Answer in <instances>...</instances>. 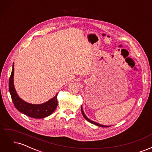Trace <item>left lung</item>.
<instances>
[{
  "label": "left lung",
  "mask_w": 152,
  "mask_h": 152,
  "mask_svg": "<svg viewBox=\"0 0 152 152\" xmlns=\"http://www.w3.org/2000/svg\"><path fill=\"white\" fill-rule=\"evenodd\" d=\"M81 112H82V115H83V117H84V118H86V120H87V121H88V122H91V123H92V124H94V125H96V126H99V127H110V126H108L102 125V124H98V123H97V122H94V121H91L90 119H89L88 118H87V117H86V115H85V113H84V111H83V109H82V106H81Z\"/></svg>",
  "instance_id": "obj_1"
}]
</instances>
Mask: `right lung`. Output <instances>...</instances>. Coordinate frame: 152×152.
<instances>
[{
    "instance_id": "add662e5",
    "label": "right lung",
    "mask_w": 152,
    "mask_h": 152,
    "mask_svg": "<svg viewBox=\"0 0 152 152\" xmlns=\"http://www.w3.org/2000/svg\"><path fill=\"white\" fill-rule=\"evenodd\" d=\"M14 63L12 70L9 81V89L14 105L18 111L26 115L35 118H42L51 115L58 106L57 95L48 102L42 104H35L28 103L18 96L14 86Z\"/></svg>"
}]
</instances>
